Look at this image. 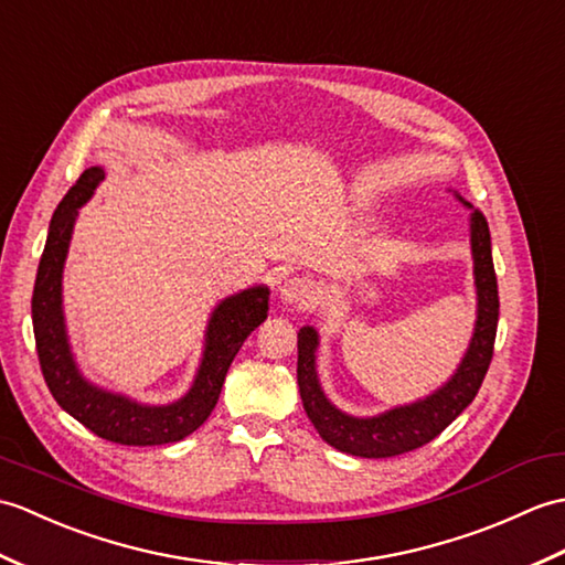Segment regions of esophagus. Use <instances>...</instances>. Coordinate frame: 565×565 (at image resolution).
Returning a JSON list of instances; mask_svg holds the SVG:
<instances>
[{"label": "esophagus", "mask_w": 565, "mask_h": 565, "mask_svg": "<svg viewBox=\"0 0 565 565\" xmlns=\"http://www.w3.org/2000/svg\"><path fill=\"white\" fill-rule=\"evenodd\" d=\"M315 295V285L305 278H290L280 285V299L285 305H307Z\"/></svg>", "instance_id": "esophagus-1"}]
</instances>
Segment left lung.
Listing matches in <instances>:
<instances>
[{
  "label": "left lung",
  "mask_w": 565,
  "mask_h": 565,
  "mask_svg": "<svg viewBox=\"0 0 565 565\" xmlns=\"http://www.w3.org/2000/svg\"><path fill=\"white\" fill-rule=\"evenodd\" d=\"M457 200L471 210V256L476 285V326L471 343L463 353L457 372L430 396L416 404L396 406L372 418L348 416L326 398L317 374L319 333L315 326H305L297 333V384L309 420L331 447L345 455L384 459L418 449L435 440L459 413L479 394L481 382L491 365L495 329H498V280L491 256V232L483 212L473 210L459 193Z\"/></svg>",
  "instance_id": "1"
}]
</instances>
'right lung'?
<instances>
[{
  "label": "right lung",
  "mask_w": 565,
  "mask_h": 565,
  "mask_svg": "<svg viewBox=\"0 0 565 565\" xmlns=\"http://www.w3.org/2000/svg\"><path fill=\"white\" fill-rule=\"evenodd\" d=\"M104 177L106 173L102 167L86 169L79 181L62 198L53 220H50L47 242L41 266H38L31 299L38 360H41L45 384L57 404L104 440L130 447L179 443L185 435L198 430L215 408L232 360L239 353L246 335L268 317L270 292L268 287L256 285L224 297L212 309L203 360H200L195 380L185 396L173 401V404H140V401L106 392V388L84 380L72 355L65 311H62V270H65L79 207L94 195Z\"/></svg>",
  "instance_id": "right-lung-1"
}]
</instances>
